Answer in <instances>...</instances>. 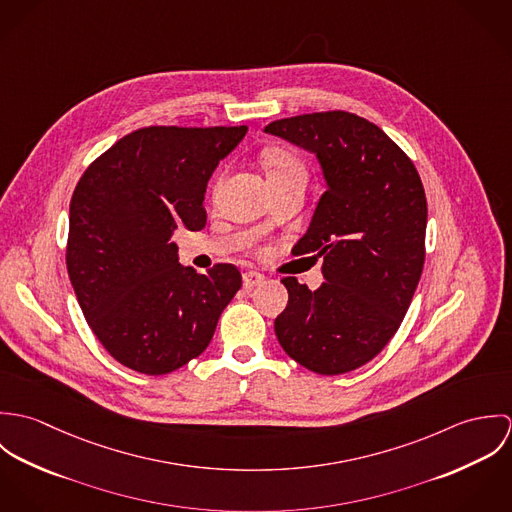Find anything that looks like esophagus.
Here are the masks:
<instances>
[{"label": "esophagus", "mask_w": 512, "mask_h": 512, "mask_svg": "<svg viewBox=\"0 0 512 512\" xmlns=\"http://www.w3.org/2000/svg\"><path fill=\"white\" fill-rule=\"evenodd\" d=\"M242 280H244V288H256V286H260L264 280H266V276H262V274H258V272H246L244 276H242Z\"/></svg>", "instance_id": "34e87169"}]
</instances>
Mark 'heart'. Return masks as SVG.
<instances>
[{"label": "heart", "mask_w": 512, "mask_h": 512, "mask_svg": "<svg viewBox=\"0 0 512 512\" xmlns=\"http://www.w3.org/2000/svg\"><path fill=\"white\" fill-rule=\"evenodd\" d=\"M264 165L268 169V177L284 175V173H292V171H303L301 163L293 157L292 153H288L284 149H274V151L266 153Z\"/></svg>", "instance_id": "obj_1"}]
</instances>
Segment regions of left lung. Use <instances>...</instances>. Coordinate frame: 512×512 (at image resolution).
<instances>
[{
  "instance_id": "8db88e82",
  "label": "left lung",
  "mask_w": 512,
  "mask_h": 512,
  "mask_svg": "<svg viewBox=\"0 0 512 512\" xmlns=\"http://www.w3.org/2000/svg\"><path fill=\"white\" fill-rule=\"evenodd\" d=\"M266 134L315 153L327 191L293 254L323 258L311 292L284 278L288 305L274 329L282 349L317 374L374 359L398 331L426 258L428 205L410 157L378 126L343 110L284 118Z\"/></svg>"
}]
</instances>
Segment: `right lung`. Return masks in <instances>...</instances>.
<instances>
[{"instance_id":"1","label":"right lung","mask_w":512,"mask_h":512,"mask_svg":"<svg viewBox=\"0 0 512 512\" xmlns=\"http://www.w3.org/2000/svg\"><path fill=\"white\" fill-rule=\"evenodd\" d=\"M248 126H149L118 140L80 177L69 217L67 270L104 349L142 374H167L211 343L242 286L232 264L181 266L177 228L201 230L207 183Z\"/></svg>"}]
</instances>
